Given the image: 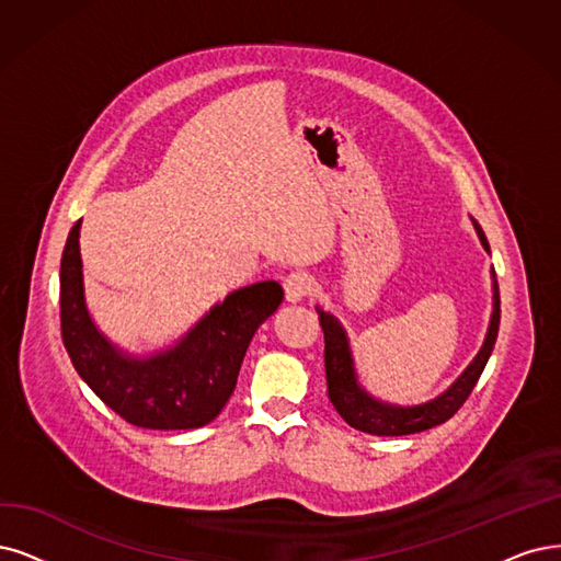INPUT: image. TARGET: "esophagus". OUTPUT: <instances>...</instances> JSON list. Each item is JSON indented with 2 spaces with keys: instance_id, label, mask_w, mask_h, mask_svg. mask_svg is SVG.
Returning <instances> with one entry per match:
<instances>
[{
  "instance_id": "34e87169",
  "label": "esophagus",
  "mask_w": 561,
  "mask_h": 561,
  "mask_svg": "<svg viewBox=\"0 0 561 561\" xmlns=\"http://www.w3.org/2000/svg\"><path fill=\"white\" fill-rule=\"evenodd\" d=\"M314 291V279L309 277L302 270H296V273L286 275L284 279V296L288 302H300L302 298L312 296Z\"/></svg>"
}]
</instances>
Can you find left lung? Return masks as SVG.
<instances>
[{"label":"left lung","mask_w":561,"mask_h":561,"mask_svg":"<svg viewBox=\"0 0 561 561\" xmlns=\"http://www.w3.org/2000/svg\"><path fill=\"white\" fill-rule=\"evenodd\" d=\"M476 231H479L483 247L490 252L488 238L479 224H476ZM319 321L323 328V342H325L323 358H325L328 398L337 409L340 416L351 427H356L360 432L377 434V437H402V434L423 432L434 425L446 423L448 419L455 416V413H458V409L471 396L476 381L481 379L483 369L488 365V358L496 342V333H500V286L494 282V312L490 319L485 344L479 351V356L473 358V363L462 371V377L455 381L444 396L411 409L381 404L377 400H371L365 390H360V386L356 383L354 360H351V351H348V342L342 325L325 312H319Z\"/></svg>","instance_id":"8db88e82"}]
</instances>
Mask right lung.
I'll return each mask as SVG.
<instances>
[{
  "instance_id": "1",
  "label": "right lung",
  "mask_w": 561,
  "mask_h": 561,
  "mask_svg": "<svg viewBox=\"0 0 561 561\" xmlns=\"http://www.w3.org/2000/svg\"><path fill=\"white\" fill-rule=\"evenodd\" d=\"M80 221L69 231L59 267L61 342L82 377L119 419L145 430H194L210 423L231 398L247 346L284 300L277 282L244 286L217 305L175 348L127 358L94 328L78 249Z\"/></svg>"
}]
</instances>
